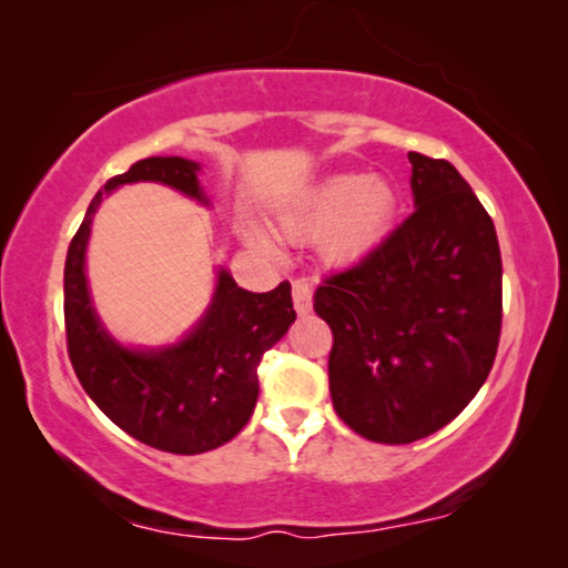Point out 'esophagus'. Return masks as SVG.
Listing matches in <instances>:
<instances>
[{
	"instance_id": "34e87169",
	"label": "esophagus",
	"mask_w": 568,
	"mask_h": 568,
	"mask_svg": "<svg viewBox=\"0 0 568 568\" xmlns=\"http://www.w3.org/2000/svg\"><path fill=\"white\" fill-rule=\"evenodd\" d=\"M292 300L294 310H297L300 315L310 313V307H313V286H310L305 278H297V282L292 284Z\"/></svg>"
}]
</instances>
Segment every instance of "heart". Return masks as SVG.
Returning a JSON list of instances; mask_svg holds the SVG:
<instances>
[{
  "mask_svg": "<svg viewBox=\"0 0 568 568\" xmlns=\"http://www.w3.org/2000/svg\"><path fill=\"white\" fill-rule=\"evenodd\" d=\"M398 209L395 189L385 178L341 173L310 185L278 209V222L294 235H321V253L331 263L359 261L383 243ZM245 237L261 251L271 240L247 222Z\"/></svg>",
  "mask_w": 568,
  "mask_h": 568,
  "instance_id": "heart-1",
  "label": "heart"
}]
</instances>
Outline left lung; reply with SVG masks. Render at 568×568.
<instances>
[{
  "instance_id": "left-lung-1",
  "label": "left lung",
  "mask_w": 568,
  "mask_h": 568,
  "mask_svg": "<svg viewBox=\"0 0 568 568\" xmlns=\"http://www.w3.org/2000/svg\"><path fill=\"white\" fill-rule=\"evenodd\" d=\"M408 160L414 214L315 290V313L333 331V408L383 445L453 422L486 383L501 333L491 216L447 160Z\"/></svg>"
}]
</instances>
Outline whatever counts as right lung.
<instances>
[{"instance_id": "add662e5", "label": "right lung", "mask_w": 568, "mask_h": 568, "mask_svg": "<svg viewBox=\"0 0 568 568\" xmlns=\"http://www.w3.org/2000/svg\"><path fill=\"white\" fill-rule=\"evenodd\" d=\"M199 170L193 160L146 158L111 178L90 201L64 266L67 348L84 393L131 437L175 455L209 453L243 429L258 400L261 356L297 317L290 282L255 294L220 268L212 305L173 346L129 348L100 323L84 274L100 201L123 183L152 181L209 206Z\"/></svg>"}]
</instances>
